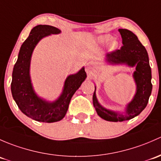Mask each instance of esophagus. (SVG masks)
I'll use <instances>...</instances> for the list:
<instances>
[{
	"mask_svg": "<svg viewBox=\"0 0 161 161\" xmlns=\"http://www.w3.org/2000/svg\"><path fill=\"white\" fill-rule=\"evenodd\" d=\"M85 71L87 72V74H93V69L92 67H90V66H87V67H86Z\"/></svg>",
	"mask_w": 161,
	"mask_h": 161,
	"instance_id": "obj_1",
	"label": "esophagus"
}]
</instances>
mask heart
<instances>
[{"label":"heart","instance_id":"1","mask_svg":"<svg viewBox=\"0 0 161 161\" xmlns=\"http://www.w3.org/2000/svg\"><path fill=\"white\" fill-rule=\"evenodd\" d=\"M112 37L110 35H103V36H99L97 40H98V42H100V43L105 44L110 42V41L112 40ZM118 45H119V43H118L117 41H112V42H110V44H109V49H110V50H115V49H116L118 47Z\"/></svg>","mask_w":161,"mask_h":161}]
</instances>
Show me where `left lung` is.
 Segmentation results:
<instances>
[{
  "mask_svg": "<svg viewBox=\"0 0 161 161\" xmlns=\"http://www.w3.org/2000/svg\"><path fill=\"white\" fill-rule=\"evenodd\" d=\"M123 46L120 49L108 53L106 61L111 64H127L136 66L133 78L136 84V93L132 102L126 106V115H121L113 111L108 110L97 102L95 90L93 94V105L97 115L102 119L110 122H123L137 116L147 107L152 92L151 68L146 48L137 36L128 29H119Z\"/></svg>",
  "mask_w": 161,
  "mask_h": 161,
  "instance_id": "obj_1",
  "label": "left lung"
}]
</instances>
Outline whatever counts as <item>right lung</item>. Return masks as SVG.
Segmentation results:
<instances>
[{"instance_id": "1", "label": "right lung", "mask_w": 161, "mask_h": 161, "mask_svg": "<svg viewBox=\"0 0 161 161\" xmlns=\"http://www.w3.org/2000/svg\"><path fill=\"white\" fill-rule=\"evenodd\" d=\"M60 31L57 28L46 25H39L33 28L21 45L13 69L11 84L13 98L25 115L38 122H55L61 120L68 110L71 97L87 77L84 67L77 74L68 76L62 94L55 102H46L35 93L29 74L33 50L42 38L51 34H59Z\"/></svg>"}]
</instances>
